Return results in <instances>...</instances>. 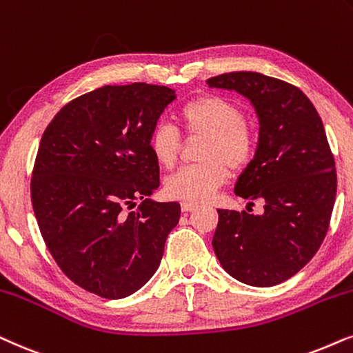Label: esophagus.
<instances>
[{
    "mask_svg": "<svg viewBox=\"0 0 353 353\" xmlns=\"http://www.w3.org/2000/svg\"><path fill=\"white\" fill-rule=\"evenodd\" d=\"M181 208L184 213H187V211H192L196 208V203H194V201H182L181 203Z\"/></svg>",
    "mask_w": 353,
    "mask_h": 353,
    "instance_id": "34e87169",
    "label": "esophagus"
}]
</instances>
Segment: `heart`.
<instances>
[{
    "instance_id": "1",
    "label": "heart",
    "mask_w": 353,
    "mask_h": 353,
    "mask_svg": "<svg viewBox=\"0 0 353 353\" xmlns=\"http://www.w3.org/2000/svg\"><path fill=\"white\" fill-rule=\"evenodd\" d=\"M185 132L206 137L200 159L203 163L181 168L166 179L171 199L203 201L229 179V168L243 169L253 159L256 132L245 121L242 108L219 95H199L179 110ZM148 148L161 168H172L181 148V135L172 125L159 124L150 130Z\"/></svg>"
}]
</instances>
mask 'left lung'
<instances>
[{
	"label": "left lung",
	"mask_w": 353,
	"mask_h": 353,
	"mask_svg": "<svg viewBox=\"0 0 353 353\" xmlns=\"http://www.w3.org/2000/svg\"><path fill=\"white\" fill-rule=\"evenodd\" d=\"M206 83L248 98L260 121L256 153L234 192L260 200L263 213L218 210L214 253L243 284H281L312 260L330 228L337 176L323 121L300 88L265 74L241 70Z\"/></svg>",
	"instance_id": "obj_1"
}]
</instances>
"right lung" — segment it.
I'll return each instance as SVG.
<instances>
[{
	"label": "right lung",
	"instance_id": "1",
	"mask_svg": "<svg viewBox=\"0 0 353 353\" xmlns=\"http://www.w3.org/2000/svg\"><path fill=\"white\" fill-rule=\"evenodd\" d=\"M174 98L143 82L105 85L61 108L41 137L30 182L41 237L61 271L103 299L143 288L179 223L177 201L150 199L159 166L148 135Z\"/></svg>",
	"mask_w": 353,
	"mask_h": 353
}]
</instances>
